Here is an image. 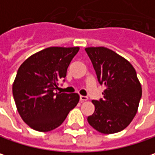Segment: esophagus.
Listing matches in <instances>:
<instances>
[{"label":"esophagus","instance_id":"obj_1","mask_svg":"<svg viewBox=\"0 0 155 155\" xmlns=\"http://www.w3.org/2000/svg\"><path fill=\"white\" fill-rule=\"evenodd\" d=\"M88 101V97H86V96H83V95H80V101Z\"/></svg>","mask_w":155,"mask_h":155}]
</instances>
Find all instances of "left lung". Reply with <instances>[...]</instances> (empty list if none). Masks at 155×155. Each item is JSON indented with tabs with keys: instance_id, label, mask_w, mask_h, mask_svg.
Segmentation results:
<instances>
[{
	"instance_id": "1",
	"label": "left lung",
	"mask_w": 155,
	"mask_h": 155,
	"mask_svg": "<svg viewBox=\"0 0 155 155\" xmlns=\"http://www.w3.org/2000/svg\"><path fill=\"white\" fill-rule=\"evenodd\" d=\"M84 50L94 65L98 81L105 86L103 99L92 101L95 110L87 121L101 133L119 132L136 116L142 96L136 71L125 58L107 48Z\"/></svg>"
}]
</instances>
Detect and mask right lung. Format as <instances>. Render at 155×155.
<instances>
[{"label":"right lung","instance_id":"right-lung-1","mask_svg":"<svg viewBox=\"0 0 155 155\" xmlns=\"http://www.w3.org/2000/svg\"><path fill=\"white\" fill-rule=\"evenodd\" d=\"M79 48L51 47L31 55L17 71L12 92L23 121L40 132L59 127L79 101L78 94L55 93Z\"/></svg>","mask_w":155,"mask_h":155}]
</instances>
